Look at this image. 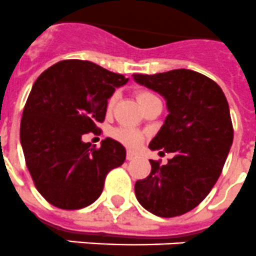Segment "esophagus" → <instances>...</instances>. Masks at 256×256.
<instances>
[{"label":"esophagus","instance_id":"esophagus-1","mask_svg":"<svg viewBox=\"0 0 256 256\" xmlns=\"http://www.w3.org/2000/svg\"><path fill=\"white\" fill-rule=\"evenodd\" d=\"M136 157V154L133 153V152H126V160H128V161H130V160H133V158Z\"/></svg>","mask_w":256,"mask_h":256}]
</instances>
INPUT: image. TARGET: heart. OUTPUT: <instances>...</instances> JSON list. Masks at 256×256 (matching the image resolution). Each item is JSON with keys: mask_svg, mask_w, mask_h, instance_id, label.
Instances as JSON below:
<instances>
[{"mask_svg": "<svg viewBox=\"0 0 256 256\" xmlns=\"http://www.w3.org/2000/svg\"><path fill=\"white\" fill-rule=\"evenodd\" d=\"M137 100L142 106L144 108L146 107L152 100L157 99L158 96L156 94H153L149 90H145V88H141L136 92ZM116 100H118V92H112L110 95V98L107 99V111H111L115 106ZM111 136L112 138H115L116 141H119L120 144L126 145V148L130 149H136L142 144L144 138V133L140 132V130H134V128H126V126H119V128H115V130H111Z\"/></svg>", "mask_w": 256, "mask_h": 256, "instance_id": "heart-1", "label": "heart"}]
</instances>
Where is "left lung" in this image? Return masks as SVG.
Returning <instances> with one entry per match:
<instances>
[{
	"instance_id": "1",
	"label": "left lung",
	"mask_w": 256,
	"mask_h": 256,
	"mask_svg": "<svg viewBox=\"0 0 256 256\" xmlns=\"http://www.w3.org/2000/svg\"><path fill=\"white\" fill-rule=\"evenodd\" d=\"M133 78L166 99L168 115L149 148L174 154L166 164L150 160L149 176L134 184L136 198L156 216H182L206 199L222 172L234 134L229 104L216 82L190 69Z\"/></svg>"
}]
</instances>
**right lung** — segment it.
Masks as SVG:
<instances>
[{
	"instance_id": "obj_1",
	"label": "right lung",
	"mask_w": 256,
	"mask_h": 256,
	"mask_svg": "<svg viewBox=\"0 0 256 256\" xmlns=\"http://www.w3.org/2000/svg\"><path fill=\"white\" fill-rule=\"evenodd\" d=\"M128 78L92 61L62 60L34 84L20 120V144L34 184L50 204L81 209L98 199L106 176L126 161V148L112 138L100 148L84 142L99 133L107 99Z\"/></svg>"
}]
</instances>
